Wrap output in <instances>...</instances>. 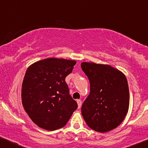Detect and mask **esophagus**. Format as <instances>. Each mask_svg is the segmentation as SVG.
Here are the masks:
<instances>
[{
    "mask_svg": "<svg viewBox=\"0 0 148 148\" xmlns=\"http://www.w3.org/2000/svg\"><path fill=\"white\" fill-rule=\"evenodd\" d=\"M77 103H78V108H80V107L82 106V101L80 100H77Z\"/></svg>",
    "mask_w": 148,
    "mask_h": 148,
    "instance_id": "34e87169",
    "label": "esophagus"
}]
</instances>
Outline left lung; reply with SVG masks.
Here are the masks:
<instances>
[{
    "label": "left lung",
    "mask_w": 148,
    "mask_h": 148,
    "mask_svg": "<svg viewBox=\"0 0 148 148\" xmlns=\"http://www.w3.org/2000/svg\"><path fill=\"white\" fill-rule=\"evenodd\" d=\"M81 68L90 81V94L82 106L86 124L99 132H106L122 123L129 108L127 79L110 65L82 62Z\"/></svg>",
    "instance_id": "1"
}]
</instances>
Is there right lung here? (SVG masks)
<instances>
[{"mask_svg": "<svg viewBox=\"0 0 148 148\" xmlns=\"http://www.w3.org/2000/svg\"><path fill=\"white\" fill-rule=\"evenodd\" d=\"M76 62L46 58L30 65L22 85V102L32 122L48 131L66 124L78 108L65 78Z\"/></svg>", "mask_w": 148, "mask_h": 148, "instance_id": "1", "label": "right lung"}]
</instances>
